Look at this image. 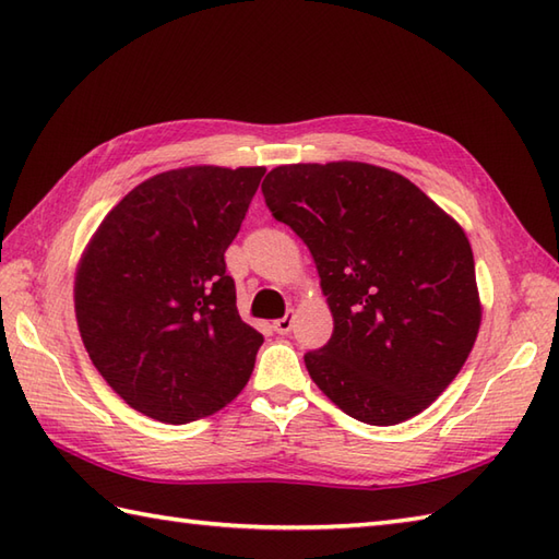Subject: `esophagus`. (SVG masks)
Wrapping results in <instances>:
<instances>
[{
  "label": "esophagus",
  "instance_id": "obj_1",
  "mask_svg": "<svg viewBox=\"0 0 559 559\" xmlns=\"http://www.w3.org/2000/svg\"><path fill=\"white\" fill-rule=\"evenodd\" d=\"M293 314H286V317H281V319H276V322H273V331H276V334H281V336H286V334H290V329H293Z\"/></svg>",
  "mask_w": 559,
  "mask_h": 559
}]
</instances>
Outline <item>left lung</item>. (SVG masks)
Here are the masks:
<instances>
[{
  "mask_svg": "<svg viewBox=\"0 0 559 559\" xmlns=\"http://www.w3.org/2000/svg\"><path fill=\"white\" fill-rule=\"evenodd\" d=\"M261 192L310 247L334 314L326 346L305 353L314 384L367 425L423 413L480 329L461 225L403 175L367 163L278 165Z\"/></svg>",
  "mask_w": 559,
  "mask_h": 559,
  "instance_id": "1",
  "label": "left lung"
}]
</instances>
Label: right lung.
Here are the masks:
<instances>
[{"mask_svg":"<svg viewBox=\"0 0 559 559\" xmlns=\"http://www.w3.org/2000/svg\"><path fill=\"white\" fill-rule=\"evenodd\" d=\"M266 168L194 165L134 187L93 235L74 283L76 322L115 394L185 425L245 389L264 336L245 324L225 249Z\"/></svg>","mask_w":559,"mask_h":559,"instance_id":"obj_1","label":"right lung"}]
</instances>
